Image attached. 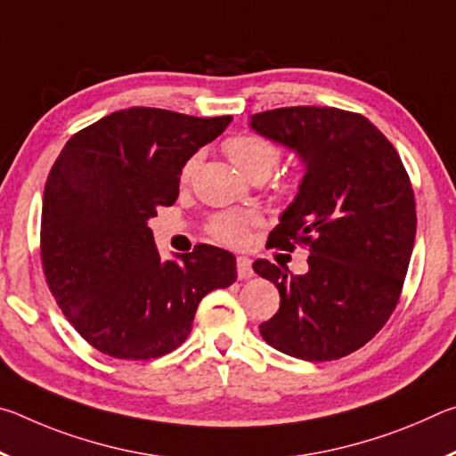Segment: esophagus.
<instances>
[{"instance_id": "obj_1", "label": "esophagus", "mask_w": 456, "mask_h": 456, "mask_svg": "<svg viewBox=\"0 0 456 456\" xmlns=\"http://www.w3.org/2000/svg\"><path fill=\"white\" fill-rule=\"evenodd\" d=\"M237 275L239 280H249L253 275V267H251V259L239 256L237 257Z\"/></svg>"}]
</instances>
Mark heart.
<instances>
[{
	"label": "heart",
	"mask_w": 456,
	"mask_h": 456,
	"mask_svg": "<svg viewBox=\"0 0 456 456\" xmlns=\"http://www.w3.org/2000/svg\"><path fill=\"white\" fill-rule=\"evenodd\" d=\"M225 152L239 171L243 175L253 173H272L273 167L280 160V149L273 142L265 141V138L256 134H237L231 136L225 142ZM195 159H189L183 167V181H187L192 168H195ZM257 219L247 213H223L215 217L209 225V233L221 243L227 245H239L243 243L247 235V227L253 225Z\"/></svg>",
	"instance_id": "1"
}]
</instances>
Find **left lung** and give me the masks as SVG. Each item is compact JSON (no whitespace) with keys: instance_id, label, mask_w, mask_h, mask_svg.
<instances>
[{"instance_id":"8db88e82","label":"left lung","mask_w":456,"mask_h":456,"mask_svg":"<svg viewBox=\"0 0 456 456\" xmlns=\"http://www.w3.org/2000/svg\"><path fill=\"white\" fill-rule=\"evenodd\" d=\"M249 126L304 165L269 243L310 247L304 275L253 264L280 289V310L261 336L305 362L348 356L395 312L411 264L416 209L403 160L372 122L339 108H275L253 114Z\"/></svg>"}]
</instances>
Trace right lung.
Listing matches in <instances>:
<instances>
[{
    "label": "right lung",
    "mask_w": 456,
    "mask_h": 456,
    "mask_svg": "<svg viewBox=\"0 0 456 456\" xmlns=\"http://www.w3.org/2000/svg\"><path fill=\"white\" fill-rule=\"evenodd\" d=\"M231 117L133 106L80 130L44 189L42 264L76 331L120 360L165 356L191 334L199 302L237 280L213 245L163 259L149 219L179 197L183 167Z\"/></svg>",
    "instance_id": "1"
}]
</instances>
